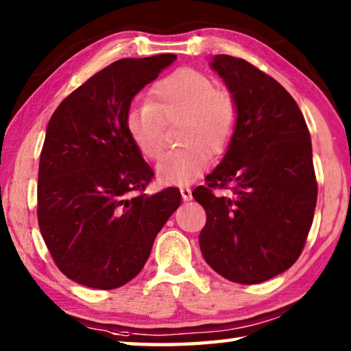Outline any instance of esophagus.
<instances>
[{
  "instance_id": "34e87169",
  "label": "esophagus",
  "mask_w": 351,
  "mask_h": 351,
  "mask_svg": "<svg viewBox=\"0 0 351 351\" xmlns=\"http://www.w3.org/2000/svg\"><path fill=\"white\" fill-rule=\"evenodd\" d=\"M181 197L184 201H190L192 199V190L189 187H181Z\"/></svg>"
}]
</instances>
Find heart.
<instances>
[{
    "mask_svg": "<svg viewBox=\"0 0 351 351\" xmlns=\"http://www.w3.org/2000/svg\"><path fill=\"white\" fill-rule=\"evenodd\" d=\"M181 121L180 150L158 162L156 176L164 184H187L204 173L209 151L223 152L232 139L239 108L232 94L215 86L209 75L181 68L159 80L150 102H134L125 116L130 139L147 159H158L164 150V123Z\"/></svg>",
    "mask_w": 351,
    "mask_h": 351,
    "instance_id": "b5f03b06",
    "label": "heart"
}]
</instances>
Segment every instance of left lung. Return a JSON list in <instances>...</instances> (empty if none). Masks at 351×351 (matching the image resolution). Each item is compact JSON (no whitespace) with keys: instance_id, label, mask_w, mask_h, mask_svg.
Listing matches in <instances>:
<instances>
[{"instance_id":"8db88e82","label":"left lung","mask_w":351,"mask_h":351,"mask_svg":"<svg viewBox=\"0 0 351 351\" xmlns=\"http://www.w3.org/2000/svg\"><path fill=\"white\" fill-rule=\"evenodd\" d=\"M209 64L234 96L239 121L207 187L192 192L207 213L199 247L228 280L261 283L293 266L310 232L317 199L310 132L272 77L224 54ZM226 185L233 186L230 197L211 193Z\"/></svg>"}]
</instances>
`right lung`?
<instances>
[{
    "mask_svg": "<svg viewBox=\"0 0 351 351\" xmlns=\"http://www.w3.org/2000/svg\"><path fill=\"white\" fill-rule=\"evenodd\" d=\"M173 54L122 58L99 71L57 106L38 167V226L64 276L114 289L139 274L153 241L181 204L169 187L142 193L154 176L125 127L142 88Z\"/></svg>",
    "mask_w": 351,
    "mask_h": 351,
    "instance_id": "add662e5",
    "label": "right lung"
}]
</instances>
